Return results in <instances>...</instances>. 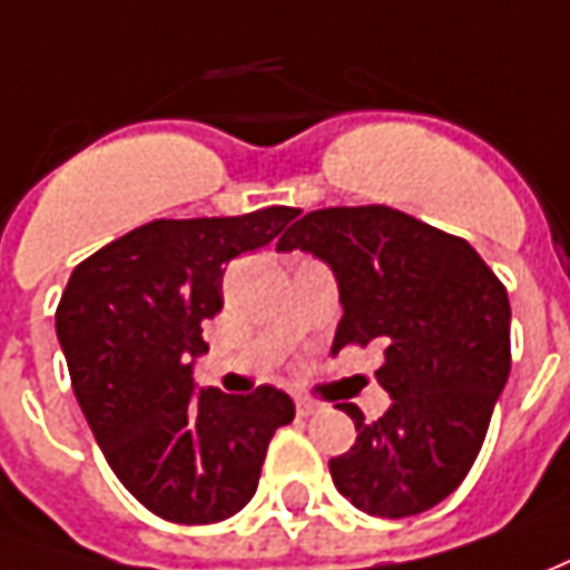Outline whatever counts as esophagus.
<instances>
[{"instance_id":"1","label":"esophagus","mask_w":570,"mask_h":570,"mask_svg":"<svg viewBox=\"0 0 570 570\" xmlns=\"http://www.w3.org/2000/svg\"><path fill=\"white\" fill-rule=\"evenodd\" d=\"M314 410H317V401H312V397H296V413H298V416H312Z\"/></svg>"}]
</instances>
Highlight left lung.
Masks as SVG:
<instances>
[{
  "instance_id": "1",
  "label": "left lung",
  "mask_w": 570,
  "mask_h": 570,
  "mask_svg": "<svg viewBox=\"0 0 570 570\" xmlns=\"http://www.w3.org/2000/svg\"><path fill=\"white\" fill-rule=\"evenodd\" d=\"M324 258L340 281L333 354L376 342L392 407L367 423L354 404L352 451L330 475L352 507L404 519L451 497L479 456L512 367L509 296L484 258L392 206H330L302 216L277 244Z\"/></svg>"
}]
</instances>
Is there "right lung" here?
I'll return each instance as SVG.
<instances>
[{
    "mask_svg": "<svg viewBox=\"0 0 570 570\" xmlns=\"http://www.w3.org/2000/svg\"><path fill=\"white\" fill-rule=\"evenodd\" d=\"M298 216L268 206L228 218H157L79 262L55 326L91 435L135 500L175 524L230 519L253 500L296 407L258 385H194L203 321L222 312L225 265L268 246Z\"/></svg>",
    "mask_w": 570,
    "mask_h": 570,
    "instance_id": "right-lung-1",
    "label": "right lung"
}]
</instances>
